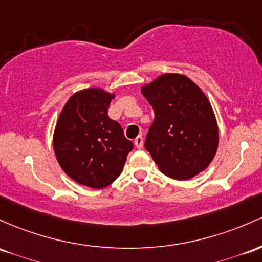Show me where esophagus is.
<instances>
[{
	"label": "esophagus",
	"instance_id": "obj_1",
	"mask_svg": "<svg viewBox=\"0 0 262 262\" xmlns=\"http://www.w3.org/2000/svg\"><path fill=\"white\" fill-rule=\"evenodd\" d=\"M134 145H136L138 149L143 148V137L142 136H138L136 139H134Z\"/></svg>",
	"mask_w": 262,
	"mask_h": 262
}]
</instances>
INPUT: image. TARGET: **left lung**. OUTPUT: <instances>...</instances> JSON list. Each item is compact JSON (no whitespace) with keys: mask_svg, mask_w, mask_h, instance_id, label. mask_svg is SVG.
I'll return each mask as SVG.
<instances>
[{"mask_svg":"<svg viewBox=\"0 0 262 262\" xmlns=\"http://www.w3.org/2000/svg\"><path fill=\"white\" fill-rule=\"evenodd\" d=\"M154 109L145 149L160 171L188 180L205 170L219 144L216 118L204 92L188 77L166 73L143 85Z\"/></svg>","mask_w":262,"mask_h":262,"instance_id":"left-lung-1","label":"left lung"}]
</instances>
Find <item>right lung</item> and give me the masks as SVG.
<instances>
[{"label": "right lung", "instance_id": "right-lung-1", "mask_svg": "<svg viewBox=\"0 0 262 262\" xmlns=\"http://www.w3.org/2000/svg\"><path fill=\"white\" fill-rule=\"evenodd\" d=\"M114 94L104 89L77 92L63 107L53 134L57 160L80 185L103 189L119 177L133 143L108 117Z\"/></svg>", "mask_w": 262, "mask_h": 262}]
</instances>
